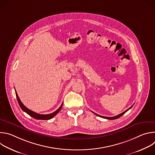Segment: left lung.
<instances>
[{
    "label": "left lung",
    "mask_w": 155,
    "mask_h": 155,
    "mask_svg": "<svg viewBox=\"0 0 155 155\" xmlns=\"http://www.w3.org/2000/svg\"><path fill=\"white\" fill-rule=\"evenodd\" d=\"M134 105V104L132 105L130 108H129L127 110H126V111H124V112H123V113H121V114H120V115H117V116H115V117H103V116H101V115H97V114H95V113H94V112H93L92 111V112L93 113V114H94L95 115H96L97 116H98V117H101V118H105V119H107V120H115V119H117V118H120V117H121L122 115H123L127 111H128V110H129V109H130L132 107V106Z\"/></svg>",
    "instance_id": "1"
}]
</instances>
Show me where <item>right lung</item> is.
I'll return each mask as SVG.
<instances>
[{
	"label": "right lung",
	"mask_w": 155,
	"mask_h": 155,
	"mask_svg": "<svg viewBox=\"0 0 155 155\" xmlns=\"http://www.w3.org/2000/svg\"><path fill=\"white\" fill-rule=\"evenodd\" d=\"M15 93H16V98H17V100H18V104L20 106V107L21 108V109L23 110L24 112H25L26 114H28L29 115H30L31 117L36 119V120H50L52 118H53L59 111L61 110V109L62 108V104L63 103L61 104V105L60 106V107L57 110H56L55 112H53L52 114H47V115H41V114H37L33 111H32V110H29V108H28L23 103L21 102V101H20L18 96V94L16 93V91H15Z\"/></svg>",
	"instance_id": "add662e5"
}]
</instances>
